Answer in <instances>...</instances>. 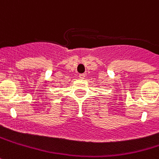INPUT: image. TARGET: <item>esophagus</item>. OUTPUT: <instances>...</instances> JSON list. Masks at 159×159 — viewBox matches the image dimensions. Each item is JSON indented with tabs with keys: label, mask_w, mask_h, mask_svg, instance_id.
Returning <instances> with one entry per match:
<instances>
[{
	"label": "esophagus",
	"mask_w": 159,
	"mask_h": 159,
	"mask_svg": "<svg viewBox=\"0 0 159 159\" xmlns=\"http://www.w3.org/2000/svg\"><path fill=\"white\" fill-rule=\"evenodd\" d=\"M79 77L81 78V79H84L85 77V75L84 74H80L79 75Z\"/></svg>",
	"instance_id": "34e87169"
}]
</instances>
